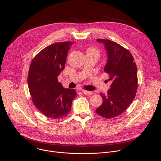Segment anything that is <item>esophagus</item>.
<instances>
[{
	"instance_id": "1",
	"label": "esophagus",
	"mask_w": 161,
	"mask_h": 161,
	"mask_svg": "<svg viewBox=\"0 0 161 161\" xmlns=\"http://www.w3.org/2000/svg\"><path fill=\"white\" fill-rule=\"evenodd\" d=\"M82 92L85 94V95H87V96H90L91 94H92L93 92L92 91H87V90H82Z\"/></svg>"
}]
</instances>
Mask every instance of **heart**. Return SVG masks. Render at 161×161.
Wrapping results in <instances>:
<instances>
[{
  "instance_id": "obj_1",
  "label": "heart",
  "mask_w": 161,
  "mask_h": 161,
  "mask_svg": "<svg viewBox=\"0 0 161 161\" xmlns=\"http://www.w3.org/2000/svg\"><path fill=\"white\" fill-rule=\"evenodd\" d=\"M86 52H87V53H91V54L96 55L97 57L99 55V53L98 50H96V48H88Z\"/></svg>"
}]
</instances>
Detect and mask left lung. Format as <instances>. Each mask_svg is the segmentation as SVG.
<instances>
[{"label":"left lung","mask_w":161,"mask_h":161,"mask_svg":"<svg viewBox=\"0 0 161 161\" xmlns=\"http://www.w3.org/2000/svg\"><path fill=\"white\" fill-rule=\"evenodd\" d=\"M97 41L104 45L108 59L104 70L112 83L106 96L101 94L103 104L96 111L102 117L111 119L125 111L136 96L137 67L131 53L121 45L109 39Z\"/></svg>","instance_id":"obj_1"}]
</instances>
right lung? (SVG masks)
<instances>
[{"mask_svg":"<svg viewBox=\"0 0 161 161\" xmlns=\"http://www.w3.org/2000/svg\"><path fill=\"white\" fill-rule=\"evenodd\" d=\"M75 42H61L42 49L32 60L28 86L35 106L46 117L58 119L67 115L76 96L74 89L65 88L57 77L64 69L69 50Z\"/></svg>","mask_w":161,"mask_h":161,"instance_id":"right-lung-1","label":"right lung"}]
</instances>
